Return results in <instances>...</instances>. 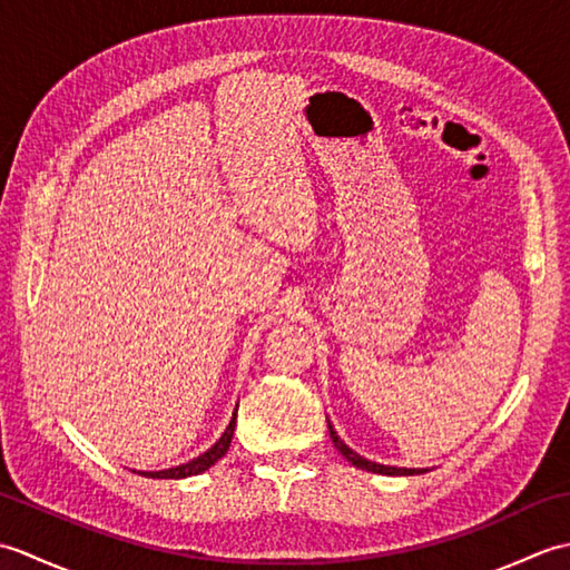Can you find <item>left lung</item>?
I'll return each instance as SVG.
<instances>
[{
    "mask_svg": "<svg viewBox=\"0 0 570 570\" xmlns=\"http://www.w3.org/2000/svg\"><path fill=\"white\" fill-rule=\"evenodd\" d=\"M328 431H331V439L335 443L337 451H341L343 458H347V463H353L360 470H367V472H377V475H421V472H429V468H396V465H382V463H374V460L362 458L360 453H355L353 448L345 445V441L337 435V431L331 426L328 421Z\"/></svg>",
    "mask_w": 570,
    "mask_h": 570,
    "instance_id": "left-lung-1",
    "label": "left lung"
}]
</instances>
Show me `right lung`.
Returning <instances> with one entry per match:
<instances>
[{
  "label": "right lung",
  "mask_w": 570,
  "mask_h": 570,
  "mask_svg": "<svg viewBox=\"0 0 570 570\" xmlns=\"http://www.w3.org/2000/svg\"><path fill=\"white\" fill-rule=\"evenodd\" d=\"M235 421H237V409L233 411V419H229L225 433L217 439L208 451L200 453L198 458L188 460V463L184 465H176V468H166V470H135L139 472V475L144 478H154V480H184V478H190V475H200V472H205L208 468H213L217 460H220L225 453L229 443H233V433H235Z\"/></svg>",
  "instance_id": "obj_1"
}]
</instances>
